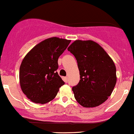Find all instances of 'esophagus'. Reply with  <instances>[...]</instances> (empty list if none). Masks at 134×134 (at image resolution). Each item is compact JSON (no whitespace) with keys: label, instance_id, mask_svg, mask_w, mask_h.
<instances>
[{"label":"esophagus","instance_id":"obj_1","mask_svg":"<svg viewBox=\"0 0 134 134\" xmlns=\"http://www.w3.org/2000/svg\"><path fill=\"white\" fill-rule=\"evenodd\" d=\"M63 80H64V81L65 82H68V77L65 76V77L63 78Z\"/></svg>","mask_w":134,"mask_h":134}]
</instances>
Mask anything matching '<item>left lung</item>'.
I'll return each instance as SVG.
<instances>
[{
  "mask_svg": "<svg viewBox=\"0 0 134 134\" xmlns=\"http://www.w3.org/2000/svg\"><path fill=\"white\" fill-rule=\"evenodd\" d=\"M67 50L75 55L80 72V81L72 88L76 102L86 108L104 103L116 83L113 59L99 44L90 40H76Z\"/></svg>",
  "mask_w": 134,
  "mask_h": 134,
  "instance_id": "left-lung-1",
  "label": "left lung"
}]
</instances>
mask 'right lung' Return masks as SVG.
<instances>
[{"instance_id": "right-lung-1", "label": "right lung", "mask_w": 134, "mask_h": 134, "mask_svg": "<svg viewBox=\"0 0 134 134\" xmlns=\"http://www.w3.org/2000/svg\"><path fill=\"white\" fill-rule=\"evenodd\" d=\"M70 42V40L58 37L48 38L34 46L23 58L19 68V84L23 93L32 102H50L65 84L56 70L58 58Z\"/></svg>"}]
</instances>
